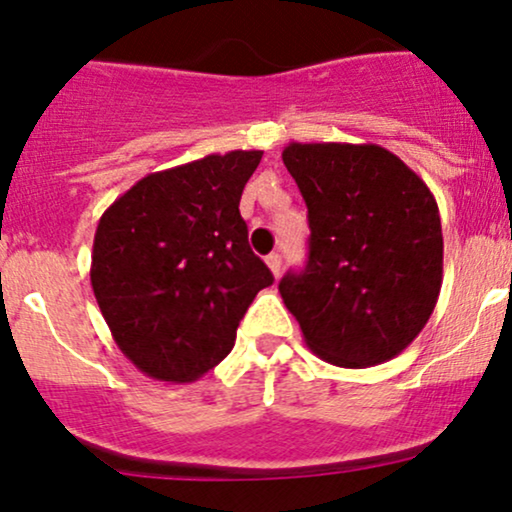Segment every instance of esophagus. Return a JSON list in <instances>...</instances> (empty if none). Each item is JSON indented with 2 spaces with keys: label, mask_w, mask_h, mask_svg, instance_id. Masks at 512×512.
Instances as JSON below:
<instances>
[{
  "label": "esophagus",
  "mask_w": 512,
  "mask_h": 512,
  "mask_svg": "<svg viewBox=\"0 0 512 512\" xmlns=\"http://www.w3.org/2000/svg\"><path fill=\"white\" fill-rule=\"evenodd\" d=\"M264 262H267V267L272 269V274H274V276H279V274H281V257L276 255V252H272V255L264 257Z\"/></svg>",
  "instance_id": "esophagus-1"
}]
</instances>
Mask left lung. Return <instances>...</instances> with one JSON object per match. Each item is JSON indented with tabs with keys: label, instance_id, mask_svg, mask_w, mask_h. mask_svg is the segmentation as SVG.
I'll return each mask as SVG.
<instances>
[{
	"label": "left lung",
	"instance_id": "8db88e82",
	"mask_svg": "<svg viewBox=\"0 0 512 512\" xmlns=\"http://www.w3.org/2000/svg\"><path fill=\"white\" fill-rule=\"evenodd\" d=\"M284 166L308 207V264L279 293L310 351L368 368L419 337L443 284V231L433 192L378 144H301Z\"/></svg>",
	"mask_w": 512,
	"mask_h": 512
}]
</instances>
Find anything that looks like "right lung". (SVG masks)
Wrapping results in <instances>:
<instances>
[{"mask_svg":"<svg viewBox=\"0 0 512 512\" xmlns=\"http://www.w3.org/2000/svg\"><path fill=\"white\" fill-rule=\"evenodd\" d=\"M262 151L149 173L98 221L91 286L115 344L144 375L192 383L231 354L245 310L274 281L248 245L245 182Z\"/></svg>","mask_w":512,"mask_h":512,"instance_id":"right-lung-1","label":"right lung"}]
</instances>
